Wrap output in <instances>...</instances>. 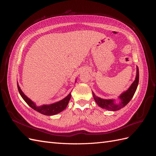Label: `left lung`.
I'll return each mask as SVG.
<instances>
[{
	"label": "left lung",
	"mask_w": 156,
	"mask_h": 156,
	"mask_svg": "<svg viewBox=\"0 0 156 156\" xmlns=\"http://www.w3.org/2000/svg\"><path fill=\"white\" fill-rule=\"evenodd\" d=\"M139 68L136 66V78L134 82L132 83L129 89L127 91L122 93L121 95L119 96L120 100V102L119 104H115V101L113 100H103V99L97 97L95 94L92 92L93 97L94 100L96 101L97 104L100 107L105 108V109L112 111H116L121 109L122 108L125 107L127 103H128L131 98L134 96V94L136 91V88H137L138 84H139Z\"/></svg>",
	"instance_id": "8db88e82"
}]
</instances>
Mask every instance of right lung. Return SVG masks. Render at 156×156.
<instances>
[{"mask_svg":"<svg viewBox=\"0 0 156 156\" xmlns=\"http://www.w3.org/2000/svg\"><path fill=\"white\" fill-rule=\"evenodd\" d=\"M17 88L19 92H20L21 96L23 98V100L25 101L33 109L38 112L41 114H43L44 115H48V116H51V115H55L56 114H58V113L64 110L66 108L68 103L71 99V93H69L68 95L63 100L61 101L56 102L55 103H53V104L51 105H44L40 107H37L35 103L32 101L29 98H28L25 94L22 92L20 86L17 84Z\"/></svg>","mask_w":156,"mask_h":156,"instance_id":"obj_1","label":"right lung"}]
</instances>
